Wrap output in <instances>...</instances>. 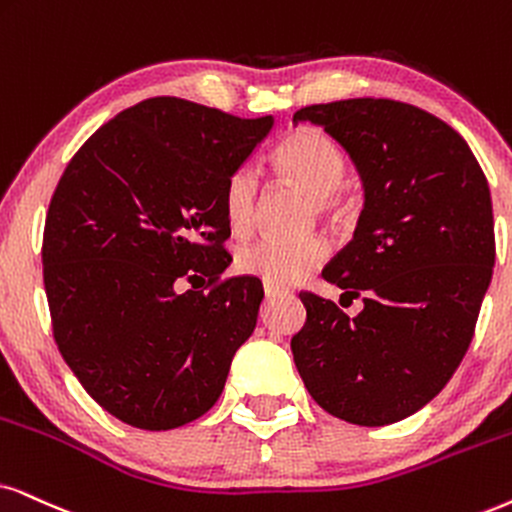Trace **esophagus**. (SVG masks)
Returning <instances> with one entry per match:
<instances>
[{"label":"esophagus","instance_id":"34e87169","mask_svg":"<svg viewBox=\"0 0 512 512\" xmlns=\"http://www.w3.org/2000/svg\"><path fill=\"white\" fill-rule=\"evenodd\" d=\"M264 295L269 297H281V295H288L286 288H278V286H271V283H264Z\"/></svg>","mask_w":512,"mask_h":512}]
</instances>
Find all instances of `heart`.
I'll return each mask as SVG.
<instances>
[{"mask_svg":"<svg viewBox=\"0 0 512 512\" xmlns=\"http://www.w3.org/2000/svg\"><path fill=\"white\" fill-rule=\"evenodd\" d=\"M274 165L290 186L312 198L316 215L331 222H338L345 215L347 200L340 186L347 177V160L321 129L309 125L293 129L276 148ZM257 203L260 174L252 165L236 167L224 184V215L234 234H248L252 229ZM326 257L328 243L321 236H304L295 241L260 238L238 250L236 269L262 278L271 286H290L321 267Z\"/></svg>","mask_w":512,"mask_h":512,"instance_id":"b5f03b06","label":"heart"}]
</instances>
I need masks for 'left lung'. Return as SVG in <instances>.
Wrapping results in <instances>:
<instances>
[{"instance_id":"8db88e82","label":"left lung","mask_w":512,"mask_h":512,"mask_svg":"<svg viewBox=\"0 0 512 512\" xmlns=\"http://www.w3.org/2000/svg\"><path fill=\"white\" fill-rule=\"evenodd\" d=\"M364 181L354 238L323 278L361 297L338 304L300 293L307 321L290 349L323 411L378 428L442 392L468 352L496 257L489 184L465 139L416 106L347 99L300 108Z\"/></svg>"}]
</instances>
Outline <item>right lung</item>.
<instances>
[{"label": "right lung", "mask_w": 512, "mask_h": 512, "mask_svg": "<svg viewBox=\"0 0 512 512\" xmlns=\"http://www.w3.org/2000/svg\"><path fill=\"white\" fill-rule=\"evenodd\" d=\"M271 125L153 96L96 129L58 179L42 241L54 340L122 423L172 430L208 413L255 331L260 278H222L224 184ZM198 273L208 287L176 293Z\"/></svg>", "instance_id": "obj_1"}]
</instances>
